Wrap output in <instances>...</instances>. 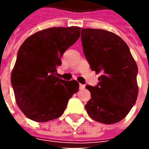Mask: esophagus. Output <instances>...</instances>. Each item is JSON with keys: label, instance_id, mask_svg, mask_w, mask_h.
<instances>
[{"label": "esophagus", "instance_id": "34e87169", "mask_svg": "<svg viewBox=\"0 0 149 149\" xmlns=\"http://www.w3.org/2000/svg\"><path fill=\"white\" fill-rule=\"evenodd\" d=\"M84 89V85L82 84H79V89Z\"/></svg>", "mask_w": 149, "mask_h": 149}]
</instances>
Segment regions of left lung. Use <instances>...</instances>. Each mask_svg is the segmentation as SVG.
<instances>
[{"label": "left lung", "instance_id": "8db88e82", "mask_svg": "<svg viewBox=\"0 0 149 149\" xmlns=\"http://www.w3.org/2000/svg\"><path fill=\"white\" fill-rule=\"evenodd\" d=\"M84 56L91 70L100 73L96 86L86 85L91 99L85 105L89 117L105 124L119 122L138 98V66L127 44L114 33L81 30Z\"/></svg>", "mask_w": 149, "mask_h": 149}]
</instances>
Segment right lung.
I'll return each mask as SVG.
<instances>
[{
    "mask_svg": "<svg viewBox=\"0 0 149 149\" xmlns=\"http://www.w3.org/2000/svg\"><path fill=\"white\" fill-rule=\"evenodd\" d=\"M80 27H53L28 37L18 50L10 82L15 101L26 117L47 122L63 114L77 93L76 80L54 76L64 52L76 42Z\"/></svg>",
    "mask_w": 149,
    "mask_h": 149,
    "instance_id": "obj_1",
    "label": "right lung"
}]
</instances>
